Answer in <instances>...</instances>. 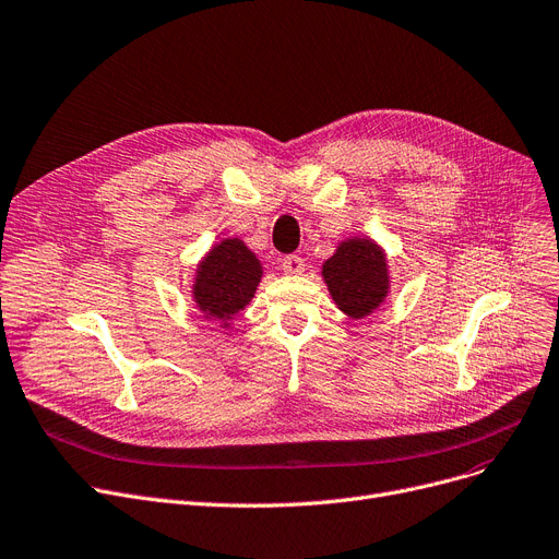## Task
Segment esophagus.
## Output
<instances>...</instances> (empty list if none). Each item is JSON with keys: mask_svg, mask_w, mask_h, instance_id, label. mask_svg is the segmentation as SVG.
Wrapping results in <instances>:
<instances>
[{"mask_svg": "<svg viewBox=\"0 0 559 559\" xmlns=\"http://www.w3.org/2000/svg\"><path fill=\"white\" fill-rule=\"evenodd\" d=\"M281 266H283L285 274L295 276V274H301V272L306 270V262H304L301 255L289 253V255H283V258H281Z\"/></svg>", "mask_w": 559, "mask_h": 559, "instance_id": "esophagus-1", "label": "esophagus"}]
</instances>
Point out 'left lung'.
Segmentation results:
<instances>
[{"instance_id":"8db88e82","label":"left lung","mask_w":559,"mask_h":559,"mask_svg":"<svg viewBox=\"0 0 559 559\" xmlns=\"http://www.w3.org/2000/svg\"><path fill=\"white\" fill-rule=\"evenodd\" d=\"M322 276L337 308L349 318H366L388 293L385 258L370 239H349L324 262Z\"/></svg>"}]
</instances>
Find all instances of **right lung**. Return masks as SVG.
Wrapping results in <instances>:
<instances>
[{
	"mask_svg": "<svg viewBox=\"0 0 559 559\" xmlns=\"http://www.w3.org/2000/svg\"><path fill=\"white\" fill-rule=\"evenodd\" d=\"M260 276L262 266L245 247V241L226 239L201 262L193 299L205 312V318L228 322L251 301Z\"/></svg>",
	"mask_w": 559,
	"mask_h": 559,
	"instance_id": "1",
	"label": "right lung"
}]
</instances>
